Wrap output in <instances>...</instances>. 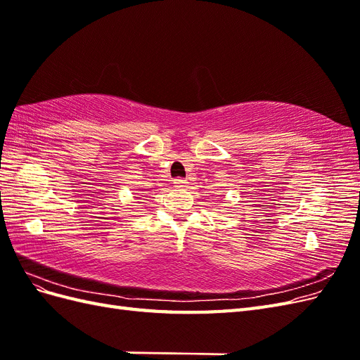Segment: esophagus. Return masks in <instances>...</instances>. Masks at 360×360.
Returning a JSON list of instances; mask_svg holds the SVG:
<instances>
[{"label":"esophagus","instance_id":"obj_1","mask_svg":"<svg viewBox=\"0 0 360 360\" xmlns=\"http://www.w3.org/2000/svg\"><path fill=\"white\" fill-rule=\"evenodd\" d=\"M174 186H176V188H184V186H186V180L180 179V177L174 179Z\"/></svg>","mask_w":360,"mask_h":360}]
</instances>
